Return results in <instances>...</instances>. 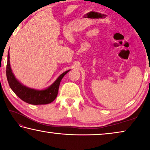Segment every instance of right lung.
Returning a JSON list of instances; mask_svg holds the SVG:
<instances>
[{"instance_id":"add662e5","label":"right lung","mask_w":150,"mask_h":150,"mask_svg":"<svg viewBox=\"0 0 150 150\" xmlns=\"http://www.w3.org/2000/svg\"><path fill=\"white\" fill-rule=\"evenodd\" d=\"M70 70L66 71L62 74L49 87L45 88L44 90H36L34 88H28L20 83L16 79L14 74H13L10 66L9 53H8L6 74L8 84L13 91L21 100L28 103L32 104V105L48 104L55 100L57 97L61 80Z\"/></svg>"}]
</instances>
